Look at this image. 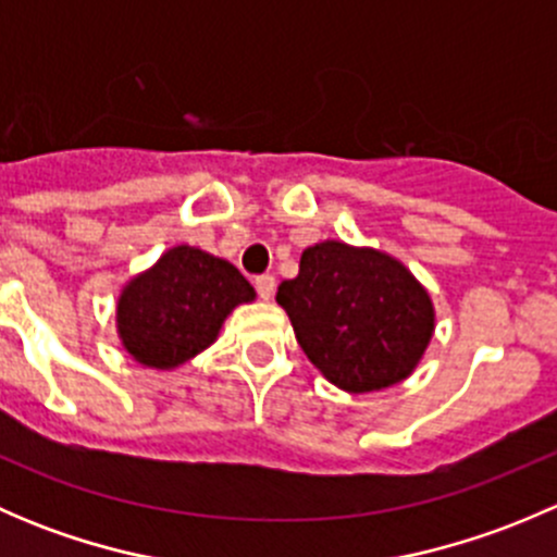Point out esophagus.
I'll use <instances>...</instances> for the list:
<instances>
[{
    "label": "esophagus",
    "mask_w": 557,
    "mask_h": 557,
    "mask_svg": "<svg viewBox=\"0 0 557 557\" xmlns=\"http://www.w3.org/2000/svg\"><path fill=\"white\" fill-rule=\"evenodd\" d=\"M274 274H258L256 277V290H258V296H261V299H272V294H274Z\"/></svg>",
    "instance_id": "1"
}]
</instances>
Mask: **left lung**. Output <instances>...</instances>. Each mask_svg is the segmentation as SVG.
<instances>
[{"instance_id":"8db88e82","label":"left lung","mask_w":557,"mask_h":557,"mask_svg":"<svg viewBox=\"0 0 557 557\" xmlns=\"http://www.w3.org/2000/svg\"><path fill=\"white\" fill-rule=\"evenodd\" d=\"M277 305L307 358L350 393L401 383L434 334L429 294L404 263L334 239L301 252L299 274L280 283Z\"/></svg>"}]
</instances>
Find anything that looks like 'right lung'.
<instances>
[{
  "instance_id": "1",
  "label": "right lung",
  "mask_w": 557,
  "mask_h": 557,
  "mask_svg": "<svg viewBox=\"0 0 557 557\" xmlns=\"http://www.w3.org/2000/svg\"><path fill=\"white\" fill-rule=\"evenodd\" d=\"M252 299L256 290L234 263L180 245L123 288L117 331L139 363L172 369L212 345L226 314Z\"/></svg>"
}]
</instances>
